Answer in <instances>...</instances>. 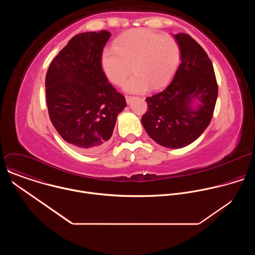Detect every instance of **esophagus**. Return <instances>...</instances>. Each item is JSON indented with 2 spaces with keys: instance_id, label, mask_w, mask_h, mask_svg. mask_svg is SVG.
I'll list each match as a JSON object with an SVG mask.
<instances>
[{
  "instance_id": "obj_1",
  "label": "esophagus",
  "mask_w": 255,
  "mask_h": 255,
  "mask_svg": "<svg viewBox=\"0 0 255 255\" xmlns=\"http://www.w3.org/2000/svg\"><path fill=\"white\" fill-rule=\"evenodd\" d=\"M125 98H126V102H127L128 104H130L131 101H132V99H133V97H131V96H125Z\"/></svg>"
}]
</instances>
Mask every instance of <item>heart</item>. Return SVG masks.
Masks as SVG:
<instances>
[{
    "label": "heart",
    "instance_id": "obj_1",
    "mask_svg": "<svg viewBox=\"0 0 255 255\" xmlns=\"http://www.w3.org/2000/svg\"><path fill=\"white\" fill-rule=\"evenodd\" d=\"M180 56L179 45L169 35H160L149 29L132 30L115 40L113 48L105 49L101 64L105 76L112 84L125 85L131 93H144L150 87L158 90L171 80Z\"/></svg>",
    "mask_w": 255,
    "mask_h": 255
}]
</instances>
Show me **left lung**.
Segmentation results:
<instances>
[{"label": "left lung", "instance_id": "8db88e82", "mask_svg": "<svg viewBox=\"0 0 255 255\" xmlns=\"http://www.w3.org/2000/svg\"><path fill=\"white\" fill-rule=\"evenodd\" d=\"M173 36L180 49V64L169 86L145 100L148 109L141 121L151 139L161 146L176 149L194 142L209 126L218 85L203 47L189 34Z\"/></svg>", "mask_w": 255, "mask_h": 255}]
</instances>
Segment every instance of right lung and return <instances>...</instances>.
<instances>
[{"label": "right lung", "mask_w": 255, "mask_h": 255, "mask_svg": "<svg viewBox=\"0 0 255 255\" xmlns=\"http://www.w3.org/2000/svg\"><path fill=\"white\" fill-rule=\"evenodd\" d=\"M107 30L80 33L51 61L45 79L46 105L54 128L82 152L103 149L111 138L124 96L108 82L101 57Z\"/></svg>", "instance_id": "1"}]
</instances>
